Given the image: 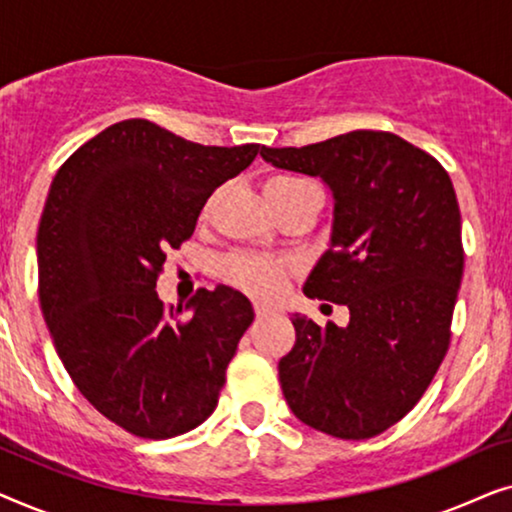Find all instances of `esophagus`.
Returning a JSON list of instances; mask_svg holds the SVG:
<instances>
[{"label":"esophagus","mask_w":512,"mask_h":512,"mask_svg":"<svg viewBox=\"0 0 512 512\" xmlns=\"http://www.w3.org/2000/svg\"><path fill=\"white\" fill-rule=\"evenodd\" d=\"M254 312H256V319H261V321L275 314V310H272V307H268V305H256Z\"/></svg>","instance_id":"esophagus-1"}]
</instances>
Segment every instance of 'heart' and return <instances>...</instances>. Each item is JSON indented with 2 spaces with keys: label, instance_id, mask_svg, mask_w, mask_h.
Listing matches in <instances>:
<instances>
[{
  "label": "heart",
  "instance_id": "b5f03b06",
  "mask_svg": "<svg viewBox=\"0 0 512 512\" xmlns=\"http://www.w3.org/2000/svg\"><path fill=\"white\" fill-rule=\"evenodd\" d=\"M310 186V181L293 177V174H275L265 184V195H268L270 205H277L300 188ZM209 212V202L202 209V214ZM219 272L230 286L240 289L249 296L270 300L284 291L286 279L293 272V263L286 258H272V256H258L247 254V251H235V254L223 256L219 261Z\"/></svg>",
  "mask_w": 512,
  "mask_h": 512
}]
</instances>
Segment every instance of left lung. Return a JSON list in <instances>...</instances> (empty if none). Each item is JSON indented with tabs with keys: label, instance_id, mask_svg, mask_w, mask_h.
Listing matches in <instances>:
<instances>
[{
	"label": "left lung",
	"instance_id": "obj_1",
	"mask_svg": "<svg viewBox=\"0 0 512 512\" xmlns=\"http://www.w3.org/2000/svg\"><path fill=\"white\" fill-rule=\"evenodd\" d=\"M261 156L331 188V247L303 291L349 307L345 328L293 314L296 345L279 361L284 398L312 429L373 438L415 408L450 347L464 275L450 174L426 151L382 130H354L300 149L263 146Z\"/></svg>",
	"mask_w": 512,
	"mask_h": 512
}]
</instances>
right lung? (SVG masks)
<instances>
[{
  "label": "right lung",
  "instance_id": "1",
  "mask_svg": "<svg viewBox=\"0 0 512 512\" xmlns=\"http://www.w3.org/2000/svg\"><path fill=\"white\" fill-rule=\"evenodd\" d=\"M261 144L202 146L130 118L55 174L37 233L39 303L55 352L97 412L139 438H174L212 415L237 342L254 321L230 286L165 307L167 249L193 235L209 195Z\"/></svg>",
  "mask_w": 512,
  "mask_h": 512
}]
</instances>
